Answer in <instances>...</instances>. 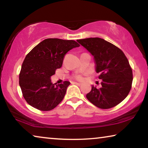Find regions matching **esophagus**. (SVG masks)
Returning <instances> with one entry per match:
<instances>
[{
  "instance_id": "esophagus-1",
  "label": "esophagus",
  "mask_w": 148,
  "mask_h": 148,
  "mask_svg": "<svg viewBox=\"0 0 148 148\" xmlns=\"http://www.w3.org/2000/svg\"><path fill=\"white\" fill-rule=\"evenodd\" d=\"M73 84H76L77 86H81L82 84L81 83H77V82H73Z\"/></svg>"
}]
</instances>
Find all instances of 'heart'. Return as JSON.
Wrapping results in <instances>:
<instances>
[{"instance_id":"1","label":"heart","mask_w":148,"mask_h":148,"mask_svg":"<svg viewBox=\"0 0 148 148\" xmlns=\"http://www.w3.org/2000/svg\"><path fill=\"white\" fill-rule=\"evenodd\" d=\"M76 79L79 80V81H82V80H83V77H82V76H81V75H77V76H76Z\"/></svg>"}]
</instances>
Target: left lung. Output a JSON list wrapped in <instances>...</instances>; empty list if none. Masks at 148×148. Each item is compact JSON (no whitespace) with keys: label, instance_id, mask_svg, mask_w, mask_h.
Wrapping results in <instances>:
<instances>
[{"label":"left lung","instance_id":"1","mask_svg":"<svg viewBox=\"0 0 148 148\" xmlns=\"http://www.w3.org/2000/svg\"><path fill=\"white\" fill-rule=\"evenodd\" d=\"M94 59L95 71L102 79V87L92 85L87 99L95 106L108 109L121 102L131 89L132 71L121 49L101 38L77 40Z\"/></svg>","mask_w":148,"mask_h":148}]
</instances>
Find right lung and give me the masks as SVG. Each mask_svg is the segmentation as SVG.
Returning <instances> with one entry per match:
<instances>
[{"label":"right lung","instance_id":"1","mask_svg":"<svg viewBox=\"0 0 148 148\" xmlns=\"http://www.w3.org/2000/svg\"><path fill=\"white\" fill-rule=\"evenodd\" d=\"M79 45L74 40L47 38L27 55L19 74V86L27 103L42 111L56 108L71 83L53 84L51 77L62 66L64 55Z\"/></svg>","mask_w":148,"mask_h":148}]
</instances>
